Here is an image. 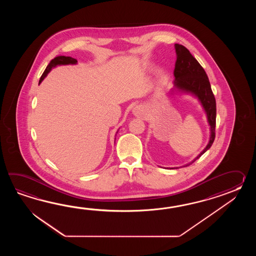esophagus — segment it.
I'll list each match as a JSON object with an SVG mask.
<instances>
[{
  "label": "esophagus",
  "instance_id": "esophagus-1",
  "mask_svg": "<svg viewBox=\"0 0 256 256\" xmlns=\"http://www.w3.org/2000/svg\"><path fill=\"white\" fill-rule=\"evenodd\" d=\"M132 112H134V114L136 116H144V115L146 114V110L144 108V106H141V105L136 106Z\"/></svg>",
  "mask_w": 256,
  "mask_h": 256
}]
</instances>
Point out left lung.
<instances>
[{"mask_svg":"<svg viewBox=\"0 0 256 256\" xmlns=\"http://www.w3.org/2000/svg\"><path fill=\"white\" fill-rule=\"evenodd\" d=\"M174 48L176 53L174 70V88L181 92L194 95L200 102L207 115L210 130V141L207 146L192 162L186 164L185 166H188L200 158L212 146L216 127V100L208 78L202 65L184 46L174 44Z\"/></svg>","mask_w":256,"mask_h":256,"instance_id":"left-lung-1","label":"left lung"}]
</instances>
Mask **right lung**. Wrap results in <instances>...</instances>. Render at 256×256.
Wrapping results in <instances>:
<instances>
[{
	"mask_svg": "<svg viewBox=\"0 0 256 256\" xmlns=\"http://www.w3.org/2000/svg\"><path fill=\"white\" fill-rule=\"evenodd\" d=\"M76 60L75 58H71V56H56L54 60H51L50 61V63H49L48 66H46V68L44 70V71L43 74H42V76L40 78V80H39V84L42 82L44 78L46 76V75L48 74L50 70L54 68V66H56L60 65H73V64H76Z\"/></svg>",
	"mask_w": 256,
	"mask_h": 256,
	"instance_id": "right-lung-1",
	"label": "right lung"
}]
</instances>
